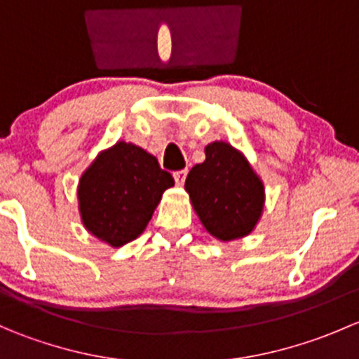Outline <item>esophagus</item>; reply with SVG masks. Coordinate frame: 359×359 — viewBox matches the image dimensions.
<instances>
[{
    "label": "esophagus",
    "instance_id": "esophagus-1",
    "mask_svg": "<svg viewBox=\"0 0 359 359\" xmlns=\"http://www.w3.org/2000/svg\"><path fill=\"white\" fill-rule=\"evenodd\" d=\"M186 177H187V170H177V172H173V179H175L177 186H182V184L186 182Z\"/></svg>",
    "mask_w": 359,
    "mask_h": 359
}]
</instances>
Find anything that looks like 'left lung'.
<instances>
[{
    "label": "left lung",
    "instance_id": "obj_1",
    "mask_svg": "<svg viewBox=\"0 0 359 359\" xmlns=\"http://www.w3.org/2000/svg\"><path fill=\"white\" fill-rule=\"evenodd\" d=\"M205 161L194 165L186 179L194 212L217 240L248 236L262 215V180L231 144L217 140L205 147Z\"/></svg>",
    "mask_w": 359,
    "mask_h": 359
}]
</instances>
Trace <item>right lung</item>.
Segmentation results:
<instances>
[{
	"label": "right lung",
	"instance_id": "obj_1",
	"mask_svg": "<svg viewBox=\"0 0 359 359\" xmlns=\"http://www.w3.org/2000/svg\"><path fill=\"white\" fill-rule=\"evenodd\" d=\"M173 177L142 147L116 142L83 172L78 205L83 226L104 243L118 248L146 229Z\"/></svg>",
	"mask_w": 359,
	"mask_h": 359
}]
</instances>
